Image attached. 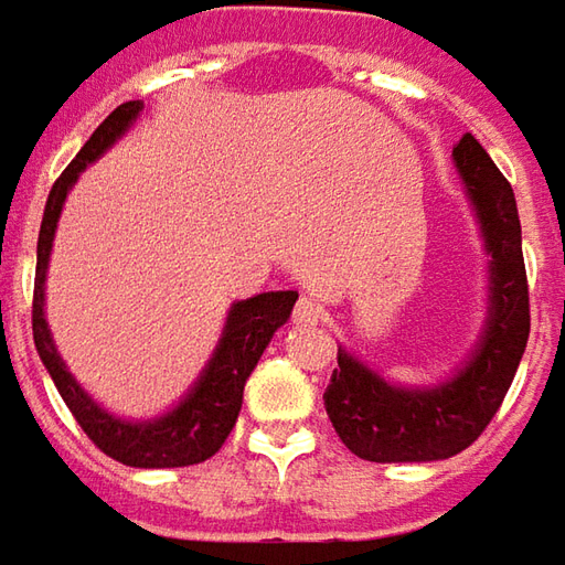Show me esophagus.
Here are the masks:
<instances>
[{
    "label": "esophagus",
    "instance_id": "34e87169",
    "mask_svg": "<svg viewBox=\"0 0 565 565\" xmlns=\"http://www.w3.org/2000/svg\"><path fill=\"white\" fill-rule=\"evenodd\" d=\"M320 317H323V308L313 301V298H298V305L291 310V320L295 323H301V327H313V323H320Z\"/></svg>",
    "mask_w": 565,
    "mask_h": 565
}]
</instances>
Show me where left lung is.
Returning <instances> with one entry per match:
<instances>
[{
	"label": "left lung",
	"mask_w": 565,
	"mask_h": 565,
	"mask_svg": "<svg viewBox=\"0 0 565 565\" xmlns=\"http://www.w3.org/2000/svg\"><path fill=\"white\" fill-rule=\"evenodd\" d=\"M491 252V317L472 361L438 388H392L339 351L323 401L344 448L373 463L445 460L469 448L498 414L529 342V279L516 199L472 132L454 146Z\"/></svg>",
	"instance_id": "left-lung-1"
}]
</instances>
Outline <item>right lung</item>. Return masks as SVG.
<instances>
[{
  "mask_svg": "<svg viewBox=\"0 0 565 565\" xmlns=\"http://www.w3.org/2000/svg\"><path fill=\"white\" fill-rule=\"evenodd\" d=\"M139 102H124L117 105L111 115L98 124V130L86 139V146L77 151V158L62 170L55 180L49 202L43 211V226H40V242H36V282H33V342L43 358L49 376L55 382L58 395L64 397L67 411L74 414L79 429L89 435V441L102 454H108L117 463L142 469H164V467H189L202 463L214 457L230 438L236 416L242 411V388L252 370L260 361L264 348L270 344L274 332L289 320L298 291H264L248 301H238L226 317L223 339L207 363L199 385L192 395L173 414L161 416L154 423H124L105 414L93 397L79 388L74 376L64 370L62 358L52 344L49 327L43 317V282L45 267H49V252H52V236L55 223L62 214V204L67 199V189L74 185L79 170L89 161H96L102 151L115 142L120 132L132 124L139 115Z\"/></svg>",
  "mask_w": 565,
  "mask_h": 565,
  "instance_id": "add662e5",
  "label": "right lung"
}]
</instances>
